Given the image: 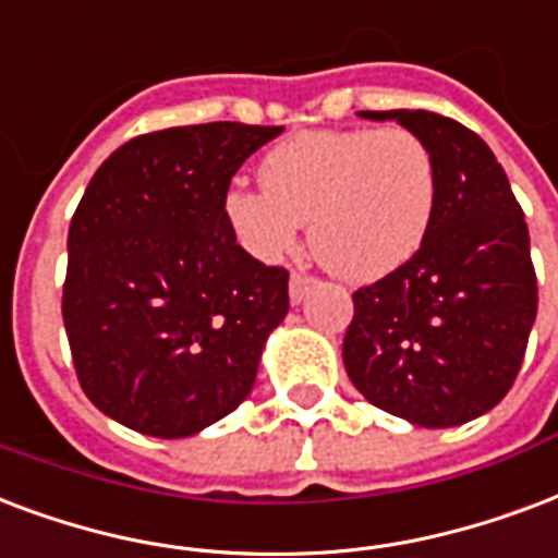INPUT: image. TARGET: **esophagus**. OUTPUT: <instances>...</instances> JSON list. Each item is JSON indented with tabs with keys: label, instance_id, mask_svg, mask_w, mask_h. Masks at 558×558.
<instances>
[{
	"label": "esophagus",
	"instance_id": "34e87169",
	"mask_svg": "<svg viewBox=\"0 0 558 558\" xmlns=\"http://www.w3.org/2000/svg\"><path fill=\"white\" fill-rule=\"evenodd\" d=\"M313 283H316V278H313V275H304V271H292V278H289V298H292V304L304 301L310 289H313Z\"/></svg>",
	"mask_w": 558,
	"mask_h": 558
}]
</instances>
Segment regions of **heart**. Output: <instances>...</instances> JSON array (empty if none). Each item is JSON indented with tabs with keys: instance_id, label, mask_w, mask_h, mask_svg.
<instances>
[{
	"instance_id": "obj_1",
	"label": "heart",
	"mask_w": 558,
	"mask_h": 558,
	"mask_svg": "<svg viewBox=\"0 0 558 558\" xmlns=\"http://www.w3.org/2000/svg\"><path fill=\"white\" fill-rule=\"evenodd\" d=\"M263 190L233 184L225 222L260 260H280L310 225L316 260L336 278L377 280L410 260L430 231L436 160L401 125L304 131L260 166Z\"/></svg>"
}]
</instances>
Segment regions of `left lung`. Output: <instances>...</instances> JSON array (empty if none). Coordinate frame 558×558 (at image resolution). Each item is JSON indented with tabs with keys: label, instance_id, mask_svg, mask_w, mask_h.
<instances>
[{
	"label": "left lung",
	"instance_id": "8db88e82",
	"mask_svg": "<svg viewBox=\"0 0 558 558\" xmlns=\"http://www.w3.org/2000/svg\"><path fill=\"white\" fill-rule=\"evenodd\" d=\"M363 117L398 119L430 146L436 207L410 260L354 292L345 372L377 410L457 427L504 401L524 363L538 310L524 210L465 125L430 110Z\"/></svg>",
	"mask_w": 558,
	"mask_h": 558
}]
</instances>
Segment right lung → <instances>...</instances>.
Segmentation results:
<instances>
[{"instance_id":"add662e5","label":"right lung","mask_w":558,"mask_h":558,"mask_svg":"<svg viewBox=\"0 0 558 558\" xmlns=\"http://www.w3.org/2000/svg\"><path fill=\"white\" fill-rule=\"evenodd\" d=\"M280 125L207 122L119 146L70 222L63 327L84 395L119 424L184 439L245 401L289 271L236 245L222 198Z\"/></svg>"}]
</instances>
